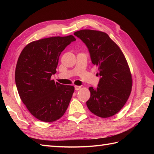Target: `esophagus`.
<instances>
[{
    "instance_id": "1",
    "label": "esophagus",
    "mask_w": 154,
    "mask_h": 154,
    "mask_svg": "<svg viewBox=\"0 0 154 154\" xmlns=\"http://www.w3.org/2000/svg\"><path fill=\"white\" fill-rule=\"evenodd\" d=\"M81 86H77V85H75V89L76 90V91L79 90V89H81Z\"/></svg>"
}]
</instances>
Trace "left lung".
<instances>
[{
    "instance_id": "1",
    "label": "left lung",
    "mask_w": 154,
    "mask_h": 154,
    "mask_svg": "<svg viewBox=\"0 0 154 154\" xmlns=\"http://www.w3.org/2000/svg\"><path fill=\"white\" fill-rule=\"evenodd\" d=\"M74 35L89 50L93 64L100 75L97 88L89 87L87 106L95 115L108 118L116 114L126 104L131 93L132 79L126 58L120 48L103 32L82 30Z\"/></svg>"
}]
</instances>
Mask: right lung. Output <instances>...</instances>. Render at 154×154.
I'll use <instances>...</instances> for the list:
<instances>
[{
  "label": "right lung",
  "mask_w": 154,
  "mask_h": 154,
  "mask_svg": "<svg viewBox=\"0 0 154 154\" xmlns=\"http://www.w3.org/2000/svg\"><path fill=\"white\" fill-rule=\"evenodd\" d=\"M76 40L73 35L51 37L28 44L18 57L15 82L19 96L30 112L45 122L58 120L66 111L74 87L51 80L59 57Z\"/></svg>",
  "instance_id": "right-lung-1"
}]
</instances>
